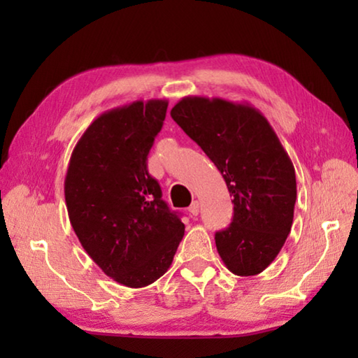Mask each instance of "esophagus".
<instances>
[{"label": "esophagus", "instance_id": "34e87169", "mask_svg": "<svg viewBox=\"0 0 358 358\" xmlns=\"http://www.w3.org/2000/svg\"><path fill=\"white\" fill-rule=\"evenodd\" d=\"M187 211H189V213H191L192 216H197V215H199V202L194 201V202L189 205V208H187Z\"/></svg>", "mask_w": 358, "mask_h": 358}]
</instances>
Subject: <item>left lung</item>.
I'll return each mask as SVG.
<instances>
[{
    "label": "left lung",
    "mask_w": 358,
    "mask_h": 358,
    "mask_svg": "<svg viewBox=\"0 0 358 358\" xmlns=\"http://www.w3.org/2000/svg\"><path fill=\"white\" fill-rule=\"evenodd\" d=\"M173 121L221 172L234 197L229 227L216 250L234 275H259L273 262L294 221L295 169L268 121L250 104L187 96Z\"/></svg>",
    "instance_id": "8db88e82"
}]
</instances>
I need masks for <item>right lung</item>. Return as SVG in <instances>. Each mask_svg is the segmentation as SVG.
I'll return each instance as SVG.
<instances>
[{
    "label": "right lung",
    "instance_id": "add662e5",
    "mask_svg": "<svg viewBox=\"0 0 358 358\" xmlns=\"http://www.w3.org/2000/svg\"><path fill=\"white\" fill-rule=\"evenodd\" d=\"M167 106L136 101L99 115L77 142L64 178L69 221L83 250L107 276L134 289L166 273L185 235L147 169Z\"/></svg>",
    "mask_w": 358,
    "mask_h": 358
}]
</instances>
